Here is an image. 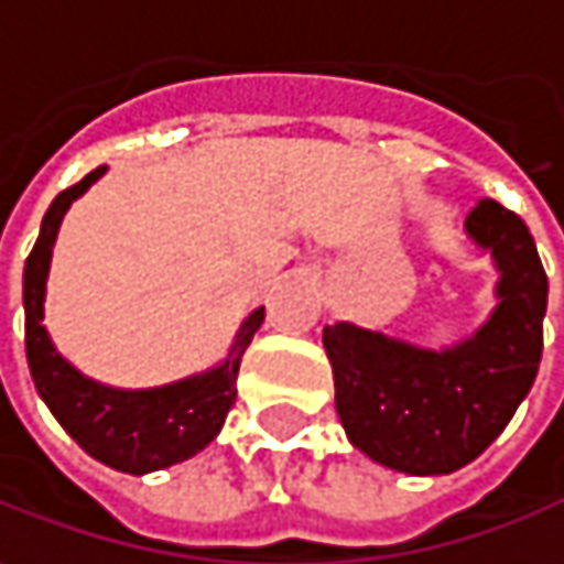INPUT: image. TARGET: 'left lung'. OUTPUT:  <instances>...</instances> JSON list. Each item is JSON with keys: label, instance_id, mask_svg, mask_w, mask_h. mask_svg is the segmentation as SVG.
<instances>
[{"label": "left lung", "instance_id": "1", "mask_svg": "<svg viewBox=\"0 0 564 564\" xmlns=\"http://www.w3.org/2000/svg\"><path fill=\"white\" fill-rule=\"evenodd\" d=\"M464 227L499 268V306L474 337L423 350L350 322L322 334L347 438L410 477L452 474L486 452L527 398L543 356L550 281L527 224L482 198Z\"/></svg>", "mask_w": 564, "mask_h": 564}]
</instances>
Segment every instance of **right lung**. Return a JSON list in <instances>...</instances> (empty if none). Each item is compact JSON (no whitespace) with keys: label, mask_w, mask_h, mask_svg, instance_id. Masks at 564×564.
Wrapping results in <instances>:
<instances>
[{"label":"right lung","mask_w":564,"mask_h":564,"mask_svg":"<svg viewBox=\"0 0 564 564\" xmlns=\"http://www.w3.org/2000/svg\"><path fill=\"white\" fill-rule=\"evenodd\" d=\"M104 173L107 166H97L82 183L59 192L40 224L34 252L24 261V347L31 379L59 426L100 464L141 477L188 460L214 442L236 401L239 362L264 322V308H256L242 322L234 347L220 366L163 388H107L82 376L68 359H62L43 328V296L53 242L68 205L85 195Z\"/></svg>","instance_id":"right-lung-1"}]
</instances>
